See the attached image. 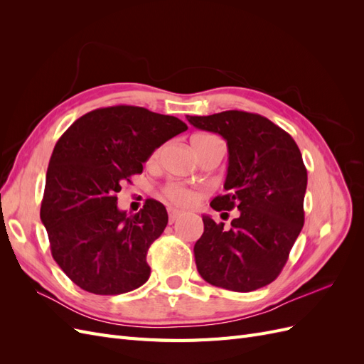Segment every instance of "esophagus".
Returning a JSON list of instances; mask_svg holds the SVG:
<instances>
[{
	"label": "esophagus",
	"instance_id": "1",
	"mask_svg": "<svg viewBox=\"0 0 364 364\" xmlns=\"http://www.w3.org/2000/svg\"><path fill=\"white\" fill-rule=\"evenodd\" d=\"M182 215V211H179V209H176V208H168V220H170V223H174L176 220H178L179 217Z\"/></svg>",
	"mask_w": 364,
	"mask_h": 364
}]
</instances>
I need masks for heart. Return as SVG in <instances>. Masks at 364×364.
I'll list each match as a JSON object with an SVG mask.
<instances>
[{
	"instance_id": "1",
	"label": "heart",
	"mask_w": 364,
	"mask_h": 364,
	"mask_svg": "<svg viewBox=\"0 0 364 364\" xmlns=\"http://www.w3.org/2000/svg\"><path fill=\"white\" fill-rule=\"evenodd\" d=\"M206 138H211V135H196V136L191 138V142L202 141V139H206ZM159 153H161V150H156L155 153H153L151 161H156L159 158ZM164 196L168 197L171 202L178 203V205H188L194 199L193 191H190L188 188H185L183 185H179V183H168L164 188Z\"/></svg>"
}]
</instances>
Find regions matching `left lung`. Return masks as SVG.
Instances as JSON below:
<instances>
[{"mask_svg": "<svg viewBox=\"0 0 364 364\" xmlns=\"http://www.w3.org/2000/svg\"><path fill=\"white\" fill-rule=\"evenodd\" d=\"M186 119L226 141V194L211 206L240 211L229 229L202 215L205 229L194 245L197 270L215 287L261 289L278 278L304 226L306 168L301 150L287 132L258 114L225 111Z\"/></svg>", "mask_w": 364, "mask_h": 364, "instance_id": "obj_1", "label": "left lung"}]
</instances>
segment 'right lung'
I'll return each instance as SVG.
<instances>
[{
    "instance_id": "right-lung-1",
    "label": "right lung",
    "mask_w": 364,
    "mask_h": 364,
    "mask_svg": "<svg viewBox=\"0 0 364 364\" xmlns=\"http://www.w3.org/2000/svg\"><path fill=\"white\" fill-rule=\"evenodd\" d=\"M186 129L176 117L111 106L75 119L56 142L41 220L54 261L80 289L121 294L149 279L147 250L168 223L167 209L149 199L127 214L118 209L117 193L142 173L153 151Z\"/></svg>"
}]
</instances>
